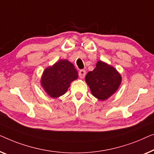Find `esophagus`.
<instances>
[{"mask_svg":"<svg viewBox=\"0 0 154 154\" xmlns=\"http://www.w3.org/2000/svg\"><path fill=\"white\" fill-rule=\"evenodd\" d=\"M86 75V71L84 70H80L79 72V77L81 78V79H83V78L85 77Z\"/></svg>","mask_w":154,"mask_h":154,"instance_id":"34e87169","label":"esophagus"}]
</instances>
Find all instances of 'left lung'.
Returning a JSON list of instances; mask_svg holds the SVG:
<instances>
[{
    "instance_id": "obj_1",
    "label": "left lung",
    "mask_w": 154,
    "mask_h": 154,
    "mask_svg": "<svg viewBox=\"0 0 154 154\" xmlns=\"http://www.w3.org/2000/svg\"><path fill=\"white\" fill-rule=\"evenodd\" d=\"M85 79L93 96L105 100L118 90L121 76L114 67L99 60L94 70L87 73Z\"/></svg>"
}]
</instances>
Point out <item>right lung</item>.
Here are the masks:
<instances>
[{
	"mask_svg": "<svg viewBox=\"0 0 154 154\" xmlns=\"http://www.w3.org/2000/svg\"><path fill=\"white\" fill-rule=\"evenodd\" d=\"M78 78L74 65L67 60H60L47 68L41 78V85L51 98H58L70 87L71 82Z\"/></svg>",
	"mask_w": 154,
	"mask_h": 154,
	"instance_id": "right-lung-1",
	"label": "right lung"
}]
</instances>
